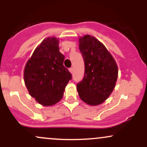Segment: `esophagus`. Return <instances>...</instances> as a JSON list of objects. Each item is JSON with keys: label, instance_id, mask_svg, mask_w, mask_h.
<instances>
[{"label": "esophagus", "instance_id": "obj_1", "mask_svg": "<svg viewBox=\"0 0 147 147\" xmlns=\"http://www.w3.org/2000/svg\"><path fill=\"white\" fill-rule=\"evenodd\" d=\"M69 71H70V73H72V72H73V68H69Z\"/></svg>", "mask_w": 147, "mask_h": 147}]
</instances>
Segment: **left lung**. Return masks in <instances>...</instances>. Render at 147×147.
Returning a JSON list of instances; mask_svg holds the SVG:
<instances>
[{
  "label": "left lung",
  "mask_w": 147,
  "mask_h": 147,
  "mask_svg": "<svg viewBox=\"0 0 147 147\" xmlns=\"http://www.w3.org/2000/svg\"><path fill=\"white\" fill-rule=\"evenodd\" d=\"M79 48L83 55L85 73L77 85L79 97L90 106L104 102L112 93L118 75V67L113 57L95 37H79Z\"/></svg>",
  "instance_id": "obj_1"
}]
</instances>
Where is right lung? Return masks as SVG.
I'll return each mask as SVG.
<instances>
[{
    "label": "right lung",
    "instance_id": "right-lung-1",
    "mask_svg": "<svg viewBox=\"0 0 147 147\" xmlns=\"http://www.w3.org/2000/svg\"><path fill=\"white\" fill-rule=\"evenodd\" d=\"M59 42L56 37L45 38L25 66L24 82L28 92L43 106L59 102L72 79L70 72L63 66L65 57L59 52Z\"/></svg>",
    "mask_w": 147,
    "mask_h": 147
}]
</instances>
